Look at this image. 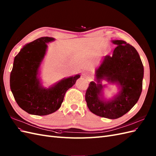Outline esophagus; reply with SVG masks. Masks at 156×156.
<instances>
[{
	"mask_svg": "<svg viewBox=\"0 0 156 156\" xmlns=\"http://www.w3.org/2000/svg\"><path fill=\"white\" fill-rule=\"evenodd\" d=\"M82 77L83 78H85L87 79H88L90 78V73H87V72H85L84 73L83 75H82Z\"/></svg>",
	"mask_w": 156,
	"mask_h": 156,
	"instance_id": "1",
	"label": "esophagus"
}]
</instances>
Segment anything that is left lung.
I'll use <instances>...</instances> for the list:
<instances>
[{"label": "left lung", "instance_id": "left-lung-1", "mask_svg": "<svg viewBox=\"0 0 156 156\" xmlns=\"http://www.w3.org/2000/svg\"><path fill=\"white\" fill-rule=\"evenodd\" d=\"M117 45L112 56L102 58L95 73V81L87 88L85 100L95 115L114 119L123 116L136 104L142 90L144 67L139 54L133 46L122 40H113ZM102 80L116 84L119 92L112 99L104 98Z\"/></svg>", "mask_w": 156, "mask_h": 156}]
</instances>
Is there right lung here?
I'll list each match as a JSON object with an SVG mask.
<instances>
[{
	"instance_id": "1",
	"label": "right lung",
	"mask_w": 156,
	"mask_h": 156,
	"mask_svg": "<svg viewBox=\"0 0 156 156\" xmlns=\"http://www.w3.org/2000/svg\"><path fill=\"white\" fill-rule=\"evenodd\" d=\"M54 38L44 37L26 44L14 58L10 73V89L18 106L29 114L47 115L60 108L66 91L79 74L64 78L49 88L42 86L39 69Z\"/></svg>"
}]
</instances>
